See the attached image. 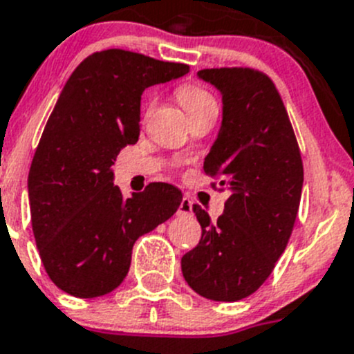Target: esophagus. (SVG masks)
Returning a JSON list of instances; mask_svg holds the SVG:
<instances>
[{
	"instance_id": "34e87169",
	"label": "esophagus",
	"mask_w": 354,
	"mask_h": 354,
	"mask_svg": "<svg viewBox=\"0 0 354 354\" xmlns=\"http://www.w3.org/2000/svg\"><path fill=\"white\" fill-rule=\"evenodd\" d=\"M192 198L190 197H183L180 202V207H178V216H185V214H190L192 212Z\"/></svg>"
}]
</instances>
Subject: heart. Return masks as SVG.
Wrapping results in <instances>:
<instances>
[{"label": "heart", "mask_w": 354, "mask_h": 354, "mask_svg": "<svg viewBox=\"0 0 354 354\" xmlns=\"http://www.w3.org/2000/svg\"><path fill=\"white\" fill-rule=\"evenodd\" d=\"M178 98L188 115L205 107H216V102L207 90L198 84H183L178 88Z\"/></svg>", "instance_id": "b5f03b06"}]
</instances>
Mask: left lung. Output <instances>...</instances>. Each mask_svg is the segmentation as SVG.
<instances>
[{
  "label": "left lung",
  "mask_w": 354,
  "mask_h": 354,
  "mask_svg": "<svg viewBox=\"0 0 354 354\" xmlns=\"http://www.w3.org/2000/svg\"><path fill=\"white\" fill-rule=\"evenodd\" d=\"M198 77L223 95L221 129L204 171L230 197L216 221L194 204L202 236L181 257V272L202 297L233 303L256 292L286 250L299 211L303 159L282 97L264 72L202 68Z\"/></svg>",
  "instance_id": "8db88e82"
}]
</instances>
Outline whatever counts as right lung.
<instances>
[{
  "instance_id": "right-lung-1",
  "label": "right lung",
  "mask_w": 354,
  "mask_h": 354,
  "mask_svg": "<svg viewBox=\"0 0 354 354\" xmlns=\"http://www.w3.org/2000/svg\"><path fill=\"white\" fill-rule=\"evenodd\" d=\"M190 71L135 51H97L75 67L41 135L30 164V223L51 282L90 299L121 286L138 236L169 219L181 192L150 183L124 197L111 166L140 136L145 88Z\"/></svg>"
}]
</instances>
